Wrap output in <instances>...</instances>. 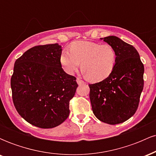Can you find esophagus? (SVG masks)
Here are the masks:
<instances>
[{
  "mask_svg": "<svg viewBox=\"0 0 156 156\" xmlns=\"http://www.w3.org/2000/svg\"><path fill=\"white\" fill-rule=\"evenodd\" d=\"M76 80H77V83H78V85H80V86H82V85H83L84 83H85V82L83 81V80H81L80 79V78H77L76 79Z\"/></svg>",
  "mask_w": 156,
  "mask_h": 156,
  "instance_id": "obj_1",
  "label": "esophagus"
}]
</instances>
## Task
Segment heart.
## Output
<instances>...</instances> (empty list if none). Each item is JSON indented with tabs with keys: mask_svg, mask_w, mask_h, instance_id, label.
<instances>
[{
	"mask_svg": "<svg viewBox=\"0 0 156 156\" xmlns=\"http://www.w3.org/2000/svg\"><path fill=\"white\" fill-rule=\"evenodd\" d=\"M69 51H63L60 62L64 71L72 75L81 67L83 74L91 81L99 82L111 76L117 62V53L109 44L89 41L74 42Z\"/></svg>",
	"mask_w": 156,
	"mask_h": 156,
	"instance_id": "b5f03b06",
	"label": "heart"
}]
</instances>
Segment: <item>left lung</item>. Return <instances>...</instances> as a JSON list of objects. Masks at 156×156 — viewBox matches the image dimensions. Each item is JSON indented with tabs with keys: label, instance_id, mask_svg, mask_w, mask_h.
I'll use <instances>...</instances> for the list:
<instances>
[{
	"label": "left lung",
	"instance_id": "obj_1",
	"mask_svg": "<svg viewBox=\"0 0 156 156\" xmlns=\"http://www.w3.org/2000/svg\"><path fill=\"white\" fill-rule=\"evenodd\" d=\"M103 39L116 51L117 62L110 76L89 84V98L95 117L116 125L128 120L136 112L144 87V68L133 45L114 36Z\"/></svg>",
	"mask_w": 156,
	"mask_h": 156
}]
</instances>
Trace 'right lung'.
Returning a JSON list of instances; mask_svg holds the SVG:
<instances>
[{"label":"right lung","mask_w":156,"mask_h":156,"mask_svg":"<svg viewBox=\"0 0 156 156\" xmlns=\"http://www.w3.org/2000/svg\"><path fill=\"white\" fill-rule=\"evenodd\" d=\"M58 44L30 48L16 60L11 88L14 105L30 124L52 128L69 114V101L76 94V77L68 75L60 62Z\"/></svg>","instance_id":"1"}]
</instances>
